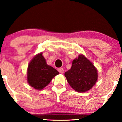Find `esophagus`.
<instances>
[{
    "mask_svg": "<svg viewBox=\"0 0 122 122\" xmlns=\"http://www.w3.org/2000/svg\"><path fill=\"white\" fill-rule=\"evenodd\" d=\"M57 70H58V71L60 73H63V72H64L63 69V68H61V67L59 68V69H57Z\"/></svg>",
    "mask_w": 122,
    "mask_h": 122,
    "instance_id": "esophagus-1",
    "label": "esophagus"
}]
</instances>
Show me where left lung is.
I'll use <instances>...</instances> for the list:
<instances>
[{"label": "left lung", "mask_w": 122, "mask_h": 122, "mask_svg": "<svg viewBox=\"0 0 122 122\" xmlns=\"http://www.w3.org/2000/svg\"><path fill=\"white\" fill-rule=\"evenodd\" d=\"M65 76L72 88L79 92L90 90L98 80L97 70L83 55L73 60L71 69L65 72Z\"/></svg>", "instance_id": "obj_1"}]
</instances>
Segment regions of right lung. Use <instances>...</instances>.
<instances>
[{
  "instance_id": "1",
  "label": "right lung",
  "mask_w": 122,
  "mask_h": 122,
  "mask_svg": "<svg viewBox=\"0 0 122 122\" xmlns=\"http://www.w3.org/2000/svg\"><path fill=\"white\" fill-rule=\"evenodd\" d=\"M59 72L46 64L42 53H38L29 63L27 69V81L36 90H42L48 86Z\"/></svg>"
}]
</instances>
